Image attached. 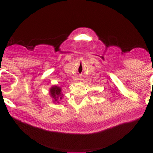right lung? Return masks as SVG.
Returning <instances> with one entry per match:
<instances>
[{
    "label": "right lung",
    "mask_w": 153,
    "mask_h": 153,
    "mask_svg": "<svg viewBox=\"0 0 153 153\" xmlns=\"http://www.w3.org/2000/svg\"><path fill=\"white\" fill-rule=\"evenodd\" d=\"M51 95L52 96L53 98H54L55 101L57 100L58 97H60V99H62L61 89L56 86H53L52 88L51 89Z\"/></svg>",
    "instance_id": "1"
}]
</instances>
